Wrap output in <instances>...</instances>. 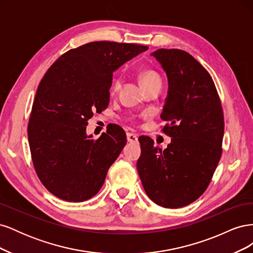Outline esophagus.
<instances>
[{
  "mask_svg": "<svg viewBox=\"0 0 253 253\" xmlns=\"http://www.w3.org/2000/svg\"><path fill=\"white\" fill-rule=\"evenodd\" d=\"M126 139L128 142H137L138 141V137L137 135L133 134V133H127L126 134Z\"/></svg>",
  "mask_w": 253,
  "mask_h": 253,
  "instance_id": "34e87169",
  "label": "esophagus"
}]
</instances>
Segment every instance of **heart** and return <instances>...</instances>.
Segmentation results:
<instances>
[{
    "mask_svg": "<svg viewBox=\"0 0 253 253\" xmlns=\"http://www.w3.org/2000/svg\"><path fill=\"white\" fill-rule=\"evenodd\" d=\"M140 81L142 83V85L145 89H148L152 86L155 85H162L163 84V79L160 77V75L158 74V72H156L153 68H144L140 72ZM122 85V79L121 77H117L115 78L112 82L111 85V94L115 95L117 94L118 91L120 90Z\"/></svg>",
    "mask_w": 253,
    "mask_h": 253,
    "instance_id": "1",
    "label": "heart"
}]
</instances>
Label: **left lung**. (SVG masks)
<instances>
[{"instance_id":"obj_1","label":"left lung","mask_w":253,"mask_h":253,"mask_svg":"<svg viewBox=\"0 0 253 253\" xmlns=\"http://www.w3.org/2000/svg\"><path fill=\"white\" fill-rule=\"evenodd\" d=\"M169 79V93L160 118L171 143L162 150L149 136L138 140L137 162L145 193L165 208H181L208 188L223 152L224 113L210 74L181 49L152 53Z\"/></svg>"}]
</instances>
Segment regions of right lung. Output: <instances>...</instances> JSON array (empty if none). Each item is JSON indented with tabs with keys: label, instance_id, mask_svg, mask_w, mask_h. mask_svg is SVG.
<instances>
[{
	"label": "right lung",
	"instance_id": "right-lung-1",
	"mask_svg": "<svg viewBox=\"0 0 253 253\" xmlns=\"http://www.w3.org/2000/svg\"><path fill=\"white\" fill-rule=\"evenodd\" d=\"M148 46L97 41L63 53L45 73L27 134L38 177L51 194L80 203L96 195L126 143L114 125L98 139L86 136L94 113L108 108L113 72Z\"/></svg>",
	"mask_w": 253,
	"mask_h": 253
}]
</instances>
